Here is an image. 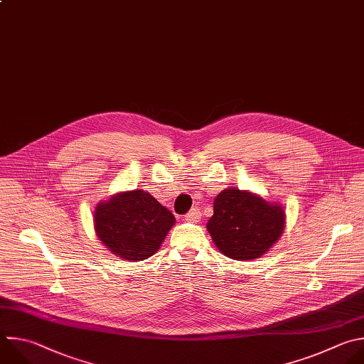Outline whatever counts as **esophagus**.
<instances>
[{
  "label": "esophagus",
  "instance_id": "obj_1",
  "mask_svg": "<svg viewBox=\"0 0 364 364\" xmlns=\"http://www.w3.org/2000/svg\"><path fill=\"white\" fill-rule=\"evenodd\" d=\"M186 221L188 223H198L200 218H201V213L198 208H191L186 215H184Z\"/></svg>",
  "mask_w": 364,
  "mask_h": 364
}]
</instances>
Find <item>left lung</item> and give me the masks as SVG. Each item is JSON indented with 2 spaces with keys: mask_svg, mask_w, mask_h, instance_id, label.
<instances>
[{
  "mask_svg": "<svg viewBox=\"0 0 364 364\" xmlns=\"http://www.w3.org/2000/svg\"><path fill=\"white\" fill-rule=\"evenodd\" d=\"M213 207L207 230L215 247L234 260L262 257L284 230L283 207L246 190H223Z\"/></svg>",
  "mask_w": 364,
  "mask_h": 364,
  "instance_id": "1",
  "label": "left lung"
}]
</instances>
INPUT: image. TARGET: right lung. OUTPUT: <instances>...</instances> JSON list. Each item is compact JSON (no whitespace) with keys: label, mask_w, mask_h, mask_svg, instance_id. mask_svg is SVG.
<instances>
[{"label":"right lung","mask_w":364,"mask_h":364,"mask_svg":"<svg viewBox=\"0 0 364 364\" xmlns=\"http://www.w3.org/2000/svg\"><path fill=\"white\" fill-rule=\"evenodd\" d=\"M174 223L173 213L144 190L118 193L98 203L94 211V228L101 243L130 262L156 255Z\"/></svg>","instance_id":"add662e5"}]
</instances>
